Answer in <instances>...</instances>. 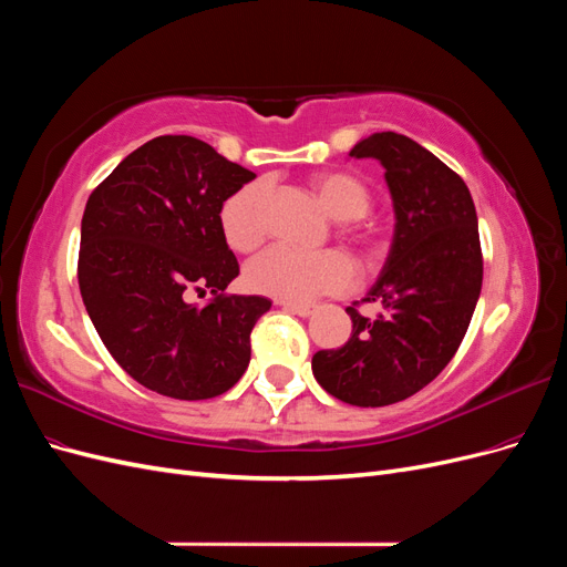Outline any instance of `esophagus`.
Listing matches in <instances>:
<instances>
[{"instance_id": "obj_1", "label": "esophagus", "mask_w": 567, "mask_h": 567, "mask_svg": "<svg viewBox=\"0 0 567 567\" xmlns=\"http://www.w3.org/2000/svg\"><path fill=\"white\" fill-rule=\"evenodd\" d=\"M279 305L284 307L286 312H290V315H298V317H310V315L315 312V307H312V305H300V302H284V300H279Z\"/></svg>"}]
</instances>
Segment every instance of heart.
<instances>
[{
    "label": "heart",
    "mask_w": 567,
    "mask_h": 567,
    "mask_svg": "<svg viewBox=\"0 0 567 567\" xmlns=\"http://www.w3.org/2000/svg\"><path fill=\"white\" fill-rule=\"evenodd\" d=\"M319 203L338 219H362L371 210L369 186L342 169H323L310 179ZM267 186L250 182L221 203L219 227L234 250H252L262 241V203ZM354 267L338 250L305 252L288 246H271L248 262L246 284L260 296L284 302H310L326 293H340L352 286Z\"/></svg>",
    "instance_id": "obj_1"
}]
</instances>
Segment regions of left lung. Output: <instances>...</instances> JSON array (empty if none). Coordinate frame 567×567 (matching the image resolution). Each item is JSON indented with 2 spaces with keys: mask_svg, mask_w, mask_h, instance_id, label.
<instances>
[{
  "mask_svg": "<svg viewBox=\"0 0 567 567\" xmlns=\"http://www.w3.org/2000/svg\"><path fill=\"white\" fill-rule=\"evenodd\" d=\"M350 156L379 161L392 196V248L362 300L383 310L369 319L359 302L348 307L350 340L319 350L312 373L340 402L388 406L452 362L483 288V250L466 182L431 151L404 134L375 132Z\"/></svg>",
  "mask_w": 567,
  "mask_h": 567,
  "instance_id": "8db88e82",
  "label": "left lung"
}]
</instances>
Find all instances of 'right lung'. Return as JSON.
Listing matches in <instances>:
<instances>
[{"label":"right lung","instance_id":"obj_1","mask_svg":"<svg viewBox=\"0 0 567 567\" xmlns=\"http://www.w3.org/2000/svg\"><path fill=\"white\" fill-rule=\"evenodd\" d=\"M252 179L196 136L165 134L132 151L84 208L82 302L115 362L165 398H217L248 369L250 331L271 302L225 293L238 262L219 208ZM192 292L214 298L198 308Z\"/></svg>","mask_w":567,"mask_h":567}]
</instances>
